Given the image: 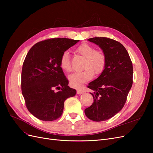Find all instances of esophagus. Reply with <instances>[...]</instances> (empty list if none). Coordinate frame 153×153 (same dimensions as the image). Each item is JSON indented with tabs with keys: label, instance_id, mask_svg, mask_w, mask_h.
Segmentation results:
<instances>
[{
	"label": "esophagus",
	"instance_id": "obj_1",
	"mask_svg": "<svg viewBox=\"0 0 153 153\" xmlns=\"http://www.w3.org/2000/svg\"><path fill=\"white\" fill-rule=\"evenodd\" d=\"M76 92H77L78 94H84L85 92H84V90H82V89H78L76 91Z\"/></svg>",
	"mask_w": 153,
	"mask_h": 153
}]
</instances>
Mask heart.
Listing matches in <instances>:
<instances>
[{"label":"heart","mask_w":153,"mask_h":153,"mask_svg":"<svg viewBox=\"0 0 153 153\" xmlns=\"http://www.w3.org/2000/svg\"><path fill=\"white\" fill-rule=\"evenodd\" d=\"M75 52L85 58L83 64L84 71L74 73L69 76L70 85L75 88L80 87L85 82L91 80L93 73L98 75L105 68L106 58L102 50H96L94 46L86 43L78 45ZM60 66L64 71L69 73L72 69L70 57L67 52H64L60 59Z\"/></svg>","instance_id":"b5f03b06"}]
</instances>
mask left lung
Returning <instances> with one entry per match:
<instances>
[{
    "instance_id": "obj_1",
    "label": "left lung",
    "mask_w": 153,
    "mask_h": 153,
    "mask_svg": "<svg viewBox=\"0 0 153 153\" xmlns=\"http://www.w3.org/2000/svg\"><path fill=\"white\" fill-rule=\"evenodd\" d=\"M98 45L106 58L104 71L87 87L94 102L85 109V114L94 121H106L117 114L126 103L133 84V64L126 49L112 39L96 37L88 39Z\"/></svg>"
}]
</instances>
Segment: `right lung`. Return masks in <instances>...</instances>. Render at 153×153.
I'll return each instance as SVG.
<instances>
[{
    "label": "right lung",
    "instance_id": "add662e5",
    "mask_svg": "<svg viewBox=\"0 0 153 153\" xmlns=\"http://www.w3.org/2000/svg\"><path fill=\"white\" fill-rule=\"evenodd\" d=\"M78 41L62 38L45 39L27 53L22 71V92L27 109L36 118L56 120L61 116L65 100L76 94V90L68 86L59 62L62 53Z\"/></svg>",
    "mask_w": 153,
    "mask_h": 153
}]
</instances>
